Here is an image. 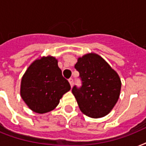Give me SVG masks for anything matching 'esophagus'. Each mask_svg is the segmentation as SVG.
<instances>
[{
	"instance_id": "1",
	"label": "esophagus",
	"mask_w": 146,
	"mask_h": 146,
	"mask_svg": "<svg viewBox=\"0 0 146 146\" xmlns=\"http://www.w3.org/2000/svg\"><path fill=\"white\" fill-rule=\"evenodd\" d=\"M69 82H70V86L72 87L73 86V80L72 79V78H70V79H69L68 80Z\"/></svg>"
}]
</instances>
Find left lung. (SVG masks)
Masks as SVG:
<instances>
[{"label":"left lung","mask_w":146,"mask_h":146,"mask_svg":"<svg viewBox=\"0 0 146 146\" xmlns=\"http://www.w3.org/2000/svg\"><path fill=\"white\" fill-rule=\"evenodd\" d=\"M75 68L80 73L82 86H74L72 92L80 111L92 118L108 114L120 97L121 81L117 72L95 53L79 57Z\"/></svg>","instance_id":"8db88e82"}]
</instances>
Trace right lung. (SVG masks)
<instances>
[{
    "label": "right lung",
    "instance_id": "obj_1",
    "mask_svg": "<svg viewBox=\"0 0 146 146\" xmlns=\"http://www.w3.org/2000/svg\"><path fill=\"white\" fill-rule=\"evenodd\" d=\"M70 90V85L63 77L57 60L52 56L35 60L22 77L21 97L35 113L53 111L62 96Z\"/></svg>",
    "mask_w": 146,
    "mask_h": 146
}]
</instances>
